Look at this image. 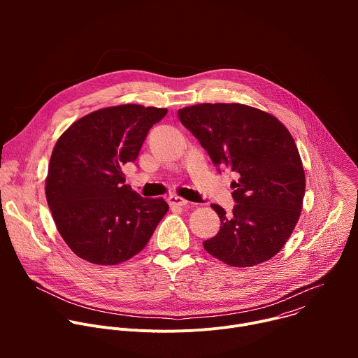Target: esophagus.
Wrapping results in <instances>:
<instances>
[{"label":"esophagus","instance_id":"34e87169","mask_svg":"<svg viewBox=\"0 0 358 358\" xmlns=\"http://www.w3.org/2000/svg\"><path fill=\"white\" fill-rule=\"evenodd\" d=\"M169 203L171 207H187L189 202L185 201L184 198L178 196V195H170L169 196Z\"/></svg>","mask_w":358,"mask_h":358}]
</instances>
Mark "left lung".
<instances>
[{"instance_id":"8db88e82","label":"left lung","mask_w":358,"mask_h":358,"mask_svg":"<svg viewBox=\"0 0 358 358\" xmlns=\"http://www.w3.org/2000/svg\"><path fill=\"white\" fill-rule=\"evenodd\" d=\"M178 117L220 173L228 169L239 176L232 181V214L211 206L221 228L203 248L235 268L269 261L293 232L304 196V170L292 134L275 116L239 103L195 105L180 109Z\"/></svg>"}]
</instances>
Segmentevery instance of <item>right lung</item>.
<instances>
[{
  "label": "right lung",
  "instance_id": "1",
  "mask_svg": "<svg viewBox=\"0 0 358 358\" xmlns=\"http://www.w3.org/2000/svg\"><path fill=\"white\" fill-rule=\"evenodd\" d=\"M167 112L140 105L100 109L58 138L45 194L61 236L79 258L94 265L133 258L169 211L163 198H143L124 184L122 171Z\"/></svg>",
  "mask_w": 358,
  "mask_h": 358
}]
</instances>
